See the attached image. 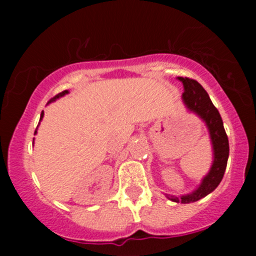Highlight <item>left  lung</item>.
<instances>
[{
  "label": "left lung",
  "instance_id": "1",
  "mask_svg": "<svg viewBox=\"0 0 256 256\" xmlns=\"http://www.w3.org/2000/svg\"><path fill=\"white\" fill-rule=\"evenodd\" d=\"M178 79L183 82V86H184V92L182 94L184 104L187 105L188 109L198 114L207 124L214 151V161L210 171L203 178L198 190H196L190 194L182 196L180 198L166 194L167 198L174 202L190 203L197 202L210 192H213L218 187L220 180H223L229 157V141L226 130H224L220 114L213 105L208 92L203 89L202 85L197 80L187 78V76L184 78L178 76Z\"/></svg>",
  "mask_w": 256,
  "mask_h": 256
}]
</instances>
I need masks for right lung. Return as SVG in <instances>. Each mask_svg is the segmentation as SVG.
Masks as SVG:
<instances>
[{
	"instance_id": "1",
	"label": "right lung",
	"mask_w": 256,
	"mask_h": 256,
	"mask_svg": "<svg viewBox=\"0 0 256 256\" xmlns=\"http://www.w3.org/2000/svg\"><path fill=\"white\" fill-rule=\"evenodd\" d=\"M66 94H68V90H64V92H59V94H56V96H54V98H52V99L49 100V102H48V104H49V102H54V100H56V99H58V98L63 96V95H66ZM43 114H44V112H42V114H40V120H42V118H43ZM36 132H37V131H34V134H36Z\"/></svg>"
}]
</instances>
